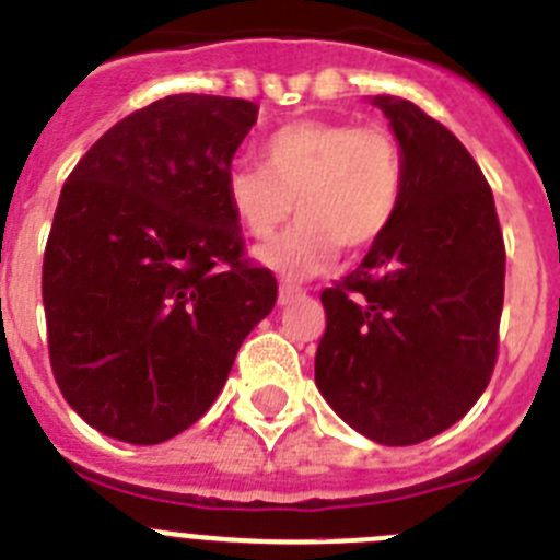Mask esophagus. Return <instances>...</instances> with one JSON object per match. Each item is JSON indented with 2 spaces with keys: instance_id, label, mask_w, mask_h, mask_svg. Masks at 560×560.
Here are the masks:
<instances>
[{
  "instance_id": "esophagus-1",
  "label": "esophagus",
  "mask_w": 560,
  "mask_h": 560,
  "mask_svg": "<svg viewBox=\"0 0 560 560\" xmlns=\"http://www.w3.org/2000/svg\"><path fill=\"white\" fill-rule=\"evenodd\" d=\"M296 296H302L300 285L283 283V285H280V296H277V302H280V305H289V302H294Z\"/></svg>"
}]
</instances>
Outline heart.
Listing matches in <instances>:
<instances>
[{"instance_id": "heart-1", "label": "heart", "mask_w": 560, "mask_h": 560, "mask_svg": "<svg viewBox=\"0 0 560 560\" xmlns=\"http://www.w3.org/2000/svg\"><path fill=\"white\" fill-rule=\"evenodd\" d=\"M264 168L235 163L224 197L235 222L269 238L296 202L300 222L258 249V260L285 277L330 264L341 244L366 249L394 222L405 183L402 150L386 127L300 119L264 141Z\"/></svg>"}]
</instances>
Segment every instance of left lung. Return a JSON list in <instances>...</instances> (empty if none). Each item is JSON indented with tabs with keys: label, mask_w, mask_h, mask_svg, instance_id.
<instances>
[{
	"label": "left lung",
	"mask_w": 560,
	"mask_h": 560,
	"mask_svg": "<svg viewBox=\"0 0 560 560\" xmlns=\"http://www.w3.org/2000/svg\"><path fill=\"white\" fill-rule=\"evenodd\" d=\"M372 102L402 150V197L361 266L322 291L316 386L358 433L408 447L458 422L489 386L505 244L464 143L413 102Z\"/></svg>",
	"instance_id": "left-lung-1"
}]
</instances>
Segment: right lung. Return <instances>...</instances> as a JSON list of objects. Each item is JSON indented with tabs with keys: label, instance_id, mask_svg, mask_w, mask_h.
Here are the masks:
<instances>
[{
	"label": "right lung",
	"instance_id": "right-lung-1",
	"mask_svg": "<svg viewBox=\"0 0 560 560\" xmlns=\"http://www.w3.org/2000/svg\"><path fill=\"white\" fill-rule=\"evenodd\" d=\"M258 105L174 94L130 113L60 191L40 294L66 402L127 444L191 428L275 307L224 197Z\"/></svg>",
	"mask_w": 560,
	"mask_h": 560
}]
</instances>
